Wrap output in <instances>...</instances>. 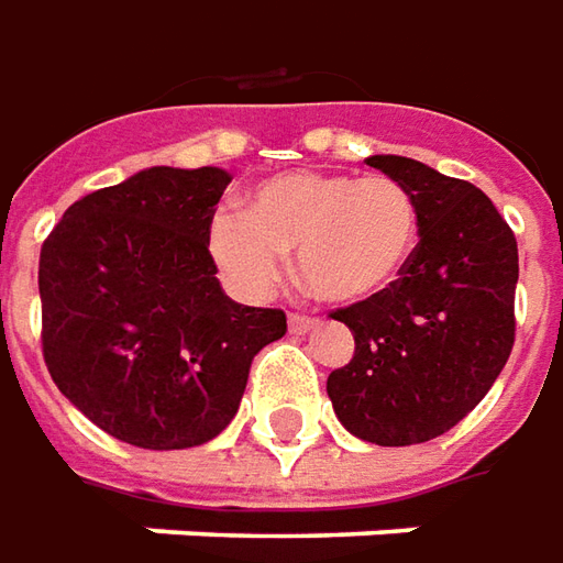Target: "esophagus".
<instances>
[{
  "instance_id": "esophagus-1",
  "label": "esophagus",
  "mask_w": 563,
  "mask_h": 563,
  "mask_svg": "<svg viewBox=\"0 0 563 563\" xmlns=\"http://www.w3.org/2000/svg\"><path fill=\"white\" fill-rule=\"evenodd\" d=\"M288 328L290 333H306L309 328H316V319H312V316H303V312H290Z\"/></svg>"
}]
</instances>
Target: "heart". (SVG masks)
Here are the masks:
<instances>
[{
  "label": "heart",
  "mask_w": 563,
  "mask_h": 563,
  "mask_svg": "<svg viewBox=\"0 0 563 563\" xmlns=\"http://www.w3.org/2000/svg\"><path fill=\"white\" fill-rule=\"evenodd\" d=\"M420 239V208L386 174L285 170L239 199V214L211 223V254L232 285L260 294L294 254V273L316 300L362 303L405 273Z\"/></svg>",
  "instance_id": "heart-1"
}]
</instances>
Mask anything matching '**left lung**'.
Instances as JSON below:
<instances>
[{
  "mask_svg": "<svg viewBox=\"0 0 563 563\" xmlns=\"http://www.w3.org/2000/svg\"><path fill=\"white\" fill-rule=\"evenodd\" d=\"M420 208L405 273L362 303L333 309L355 336L331 371L333 413L379 448L444 435L490 393L515 346L518 242L478 186L405 156H371Z\"/></svg>",
  "mask_w": 563,
  "mask_h": 563,
  "instance_id": "obj_1",
  "label": "left lung"
}]
</instances>
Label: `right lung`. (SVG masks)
<instances>
[{"label":"right lung","mask_w":563,"mask_h":563,"mask_svg":"<svg viewBox=\"0 0 563 563\" xmlns=\"http://www.w3.org/2000/svg\"><path fill=\"white\" fill-rule=\"evenodd\" d=\"M230 174L150 168L73 201L38 254L42 355L97 429L143 451L220 435L282 309L230 300L208 251Z\"/></svg>","instance_id":"right-lung-1"}]
</instances>
